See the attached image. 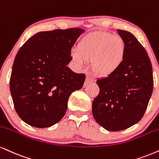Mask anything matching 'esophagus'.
I'll return each instance as SVG.
<instances>
[{
  "mask_svg": "<svg viewBox=\"0 0 159 159\" xmlns=\"http://www.w3.org/2000/svg\"><path fill=\"white\" fill-rule=\"evenodd\" d=\"M93 81H94V80H93V78L90 77V76H87V78H86V81H85V83H84V87H86V86L89 84L93 83Z\"/></svg>",
  "mask_w": 159,
  "mask_h": 159,
  "instance_id": "esophagus-1",
  "label": "esophagus"
}]
</instances>
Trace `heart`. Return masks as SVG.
Returning <instances> with one entry per match:
<instances>
[{
	"label": "heart",
	"instance_id": "1",
	"mask_svg": "<svg viewBox=\"0 0 159 159\" xmlns=\"http://www.w3.org/2000/svg\"><path fill=\"white\" fill-rule=\"evenodd\" d=\"M125 53L126 47L121 38L109 32H95L79 42L78 49H72V56L79 66L92 61V68L97 75L108 77L121 67Z\"/></svg>",
	"mask_w": 159,
	"mask_h": 159
}]
</instances>
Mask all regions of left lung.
Returning a JSON list of instances; mask_svg holds the SVG:
<instances>
[{
  "mask_svg": "<svg viewBox=\"0 0 159 159\" xmlns=\"http://www.w3.org/2000/svg\"><path fill=\"white\" fill-rule=\"evenodd\" d=\"M117 32L125 44V58L117 72L97 80L100 92L93 101L95 120L112 132L140 121L153 89L152 64L146 49L129 32Z\"/></svg>",
  "mask_w": 159,
  "mask_h": 159,
  "instance_id": "left-lung-1",
  "label": "left lung"
}]
</instances>
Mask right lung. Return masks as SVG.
Instances as JSON below:
<instances>
[{"label":"right lung","mask_w":159,"mask_h":159,"mask_svg":"<svg viewBox=\"0 0 159 159\" xmlns=\"http://www.w3.org/2000/svg\"><path fill=\"white\" fill-rule=\"evenodd\" d=\"M81 28L40 32L15 56L9 87L15 111L32 127H49L61 121L72 92L81 89L86 75L68 66Z\"/></svg>","instance_id":"right-lung-1"}]
</instances>
